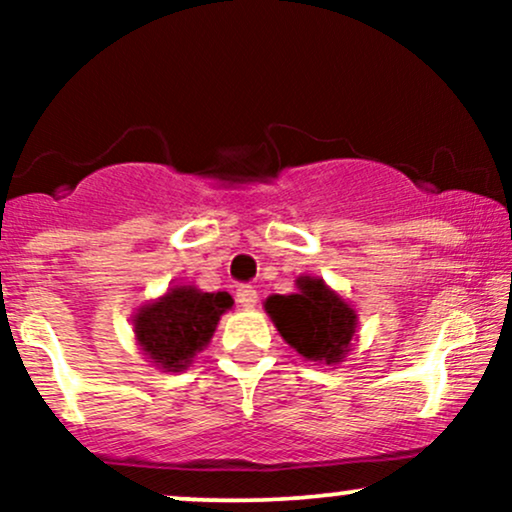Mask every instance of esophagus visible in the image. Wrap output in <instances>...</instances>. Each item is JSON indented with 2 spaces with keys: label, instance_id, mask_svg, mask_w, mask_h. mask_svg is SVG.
I'll list each match as a JSON object with an SVG mask.
<instances>
[{
  "label": "esophagus",
  "instance_id": "esophagus-1",
  "mask_svg": "<svg viewBox=\"0 0 512 512\" xmlns=\"http://www.w3.org/2000/svg\"><path fill=\"white\" fill-rule=\"evenodd\" d=\"M236 301L243 305V308H252V305L257 303V291L255 286L250 284H240L236 289Z\"/></svg>",
  "mask_w": 512,
  "mask_h": 512
}]
</instances>
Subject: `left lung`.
<instances>
[{
	"mask_svg": "<svg viewBox=\"0 0 512 512\" xmlns=\"http://www.w3.org/2000/svg\"><path fill=\"white\" fill-rule=\"evenodd\" d=\"M276 330L303 358L342 361L356 332V313L322 279L301 276L298 293L269 296L264 303Z\"/></svg>",
	"mask_w": 512,
	"mask_h": 512,
	"instance_id": "obj_1",
	"label": "left lung"
}]
</instances>
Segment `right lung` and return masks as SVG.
<instances>
[{
	"label": "right lung",
	"instance_id": "obj_1",
	"mask_svg": "<svg viewBox=\"0 0 512 512\" xmlns=\"http://www.w3.org/2000/svg\"><path fill=\"white\" fill-rule=\"evenodd\" d=\"M233 305L226 291L204 293L195 286H175L134 317L137 342L158 368L178 373L209 344L219 317Z\"/></svg>",
	"mask_w": 512,
	"mask_h": 512
}]
</instances>
